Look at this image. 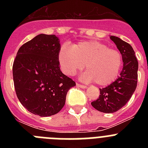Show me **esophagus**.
Listing matches in <instances>:
<instances>
[{
  "instance_id": "1",
  "label": "esophagus",
  "mask_w": 148,
  "mask_h": 148,
  "mask_svg": "<svg viewBox=\"0 0 148 148\" xmlns=\"http://www.w3.org/2000/svg\"><path fill=\"white\" fill-rule=\"evenodd\" d=\"M76 87H80V88H82V89H85V88H87V86L83 85V84H78V83H77V84H76Z\"/></svg>"
}]
</instances>
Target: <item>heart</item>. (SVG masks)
I'll list each match as a JSON object with an SVG mask.
<instances>
[{
    "label": "heart",
    "instance_id": "1",
    "mask_svg": "<svg viewBox=\"0 0 148 148\" xmlns=\"http://www.w3.org/2000/svg\"><path fill=\"white\" fill-rule=\"evenodd\" d=\"M58 60L61 70L67 75H73L85 64L87 71L82 78L87 82L95 81L99 86L109 85L116 81L123 63L118 50L96 40L80 42L72 48L63 47Z\"/></svg>",
    "mask_w": 148,
    "mask_h": 148
}]
</instances>
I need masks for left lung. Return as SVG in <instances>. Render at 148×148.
Masks as SVG:
<instances>
[{"instance_id":"left-lung-1","label":"left lung","mask_w":148,"mask_h":148,"mask_svg":"<svg viewBox=\"0 0 148 148\" xmlns=\"http://www.w3.org/2000/svg\"><path fill=\"white\" fill-rule=\"evenodd\" d=\"M122 56L123 68L120 75L108 87L100 90L97 100L91 103L97 110L106 113H115L130 100L137 86L138 61L133 47L116 36H110Z\"/></svg>"}]
</instances>
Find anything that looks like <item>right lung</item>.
Instances as JSON below:
<instances>
[{
	"label": "right lung",
	"mask_w": 148,
	"mask_h": 148,
	"mask_svg": "<svg viewBox=\"0 0 148 148\" xmlns=\"http://www.w3.org/2000/svg\"><path fill=\"white\" fill-rule=\"evenodd\" d=\"M60 40L40 34L18 49L13 63L15 92L22 105L40 116L58 113L65 104L68 90L75 82L60 70Z\"/></svg>",
	"instance_id": "add662e5"
}]
</instances>
